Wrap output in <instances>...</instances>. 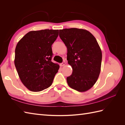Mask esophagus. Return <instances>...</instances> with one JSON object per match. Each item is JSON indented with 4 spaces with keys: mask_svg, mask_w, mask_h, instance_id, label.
I'll return each instance as SVG.
<instances>
[{
    "mask_svg": "<svg viewBox=\"0 0 125 125\" xmlns=\"http://www.w3.org/2000/svg\"><path fill=\"white\" fill-rule=\"evenodd\" d=\"M65 64H66V62H63L62 63H61L60 64V66H61V67H63V66H64L65 65Z\"/></svg>",
    "mask_w": 125,
    "mask_h": 125,
    "instance_id": "esophagus-1",
    "label": "esophagus"
}]
</instances>
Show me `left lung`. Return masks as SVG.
I'll return each instance as SVG.
<instances>
[{"instance_id": "left-lung-1", "label": "left lung", "mask_w": 125, "mask_h": 125, "mask_svg": "<svg viewBox=\"0 0 125 125\" xmlns=\"http://www.w3.org/2000/svg\"><path fill=\"white\" fill-rule=\"evenodd\" d=\"M60 38L67 48L68 63L73 73L67 78L71 88L85 92L95 83L100 73L102 54L96 39L86 30H59Z\"/></svg>"}]
</instances>
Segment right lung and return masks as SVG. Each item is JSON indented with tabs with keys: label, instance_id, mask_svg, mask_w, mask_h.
<instances>
[{
	"label": "right lung",
	"instance_id": "right-lung-1",
	"mask_svg": "<svg viewBox=\"0 0 125 125\" xmlns=\"http://www.w3.org/2000/svg\"><path fill=\"white\" fill-rule=\"evenodd\" d=\"M58 30H42L28 32L18 42L14 65L20 80L28 90L41 91L50 87L59 66L51 61L52 45Z\"/></svg>",
	"mask_w": 125,
	"mask_h": 125
}]
</instances>
